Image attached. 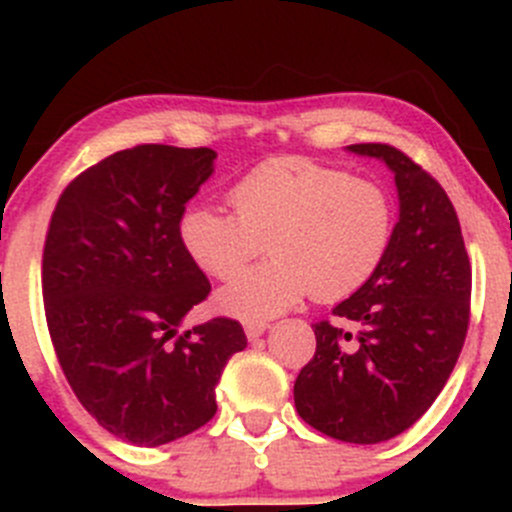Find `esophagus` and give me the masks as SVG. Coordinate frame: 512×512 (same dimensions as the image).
Listing matches in <instances>:
<instances>
[{"instance_id":"obj_1","label":"esophagus","mask_w":512,"mask_h":512,"mask_svg":"<svg viewBox=\"0 0 512 512\" xmlns=\"http://www.w3.org/2000/svg\"><path fill=\"white\" fill-rule=\"evenodd\" d=\"M267 329H270V322H247V324H245L247 339L262 337V334H265Z\"/></svg>"}]
</instances>
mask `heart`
<instances>
[{
    "label": "heart",
    "instance_id": "heart-1",
    "mask_svg": "<svg viewBox=\"0 0 512 512\" xmlns=\"http://www.w3.org/2000/svg\"><path fill=\"white\" fill-rule=\"evenodd\" d=\"M232 213L190 205L178 240L213 280L232 275L268 240L273 257L218 292V307L245 322L277 317L312 292L339 302L374 277L394 240L396 208L374 178L309 158H272L230 188Z\"/></svg>",
    "mask_w": 512,
    "mask_h": 512
}]
</instances>
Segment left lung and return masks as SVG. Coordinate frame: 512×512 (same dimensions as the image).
Segmentation results:
<instances>
[{
  "label": "left lung",
  "instance_id": "1",
  "mask_svg": "<svg viewBox=\"0 0 512 512\" xmlns=\"http://www.w3.org/2000/svg\"><path fill=\"white\" fill-rule=\"evenodd\" d=\"M349 151L394 170L399 223L374 277L332 309L337 322L312 324L317 352L294 381V406L324 436L369 446L414 426L446 386L471 322V262L431 173L389 143Z\"/></svg>",
  "mask_w": 512,
  "mask_h": 512
}]
</instances>
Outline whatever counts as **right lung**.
<instances>
[{"instance_id":"right-lung-1","label":"right lung","mask_w":512,"mask_h":512,"mask_svg":"<svg viewBox=\"0 0 512 512\" xmlns=\"http://www.w3.org/2000/svg\"><path fill=\"white\" fill-rule=\"evenodd\" d=\"M213 160V148L163 143L113 153L66 185L46 230L41 292L56 359L81 406L136 446L205 426L227 359L247 347L230 317L175 332L210 292L178 220Z\"/></svg>"}]
</instances>
